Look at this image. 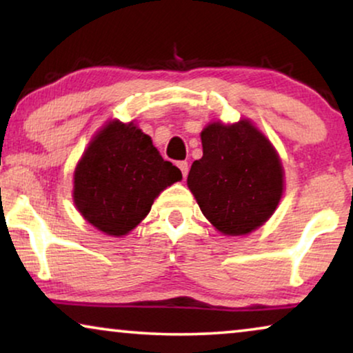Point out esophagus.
I'll return each mask as SVG.
<instances>
[{
  "label": "esophagus",
  "mask_w": 353,
  "mask_h": 353,
  "mask_svg": "<svg viewBox=\"0 0 353 353\" xmlns=\"http://www.w3.org/2000/svg\"><path fill=\"white\" fill-rule=\"evenodd\" d=\"M178 165V168H180L181 170V173H183V176H186L188 175V170H190V165H188V162L186 161H180L176 163Z\"/></svg>",
  "instance_id": "34e87169"
}]
</instances>
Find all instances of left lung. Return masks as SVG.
Returning <instances> with one entry per match:
<instances>
[{"label":"left lung","mask_w":353,"mask_h":353,"mask_svg":"<svg viewBox=\"0 0 353 353\" xmlns=\"http://www.w3.org/2000/svg\"><path fill=\"white\" fill-rule=\"evenodd\" d=\"M202 159L188 186L202 214L223 234H248L263 225L283 194V167L252 123H210L201 133Z\"/></svg>","instance_id":"8db88e82"}]
</instances>
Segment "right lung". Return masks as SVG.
Instances as JSON below:
<instances>
[{
  "label": "right lung",
  "mask_w": 353,
  "mask_h": 353,
  "mask_svg": "<svg viewBox=\"0 0 353 353\" xmlns=\"http://www.w3.org/2000/svg\"><path fill=\"white\" fill-rule=\"evenodd\" d=\"M181 180L137 125L110 122L96 134L75 170L74 201L91 225L110 236L132 231L161 191Z\"/></svg>",
  "instance_id": "right-lung-1"
}]
</instances>
